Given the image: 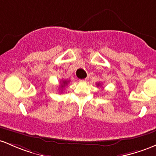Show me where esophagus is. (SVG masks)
<instances>
[{"instance_id":"1","label":"esophagus","mask_w":156,"mask_h":156,"mask_svg":"<svg viewBox=\"0 0 156 156\" xmlns=\"http://www.w3.org/2000/svg\"><path fill=\"white\" fill-rule=\"evenodd\" d=\"M87 80V78H86V79H83V80H80V82H83V83H84V82H86Z\"/></svg>"}]
</instances>
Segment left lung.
Listing matches in <instances>:
<instances>
[{
	"label": "left lung",
	"mask_w": 156,
	"mask_h": 156,
	"mask_svg": "<svg viewBox=\"0 0 156 156\" xmlns=\"http://www.w3.org/2000/svg\"><path fill=\"white\" fill-rule=\"evenodd\" d=\"M99 85H100V84H99V83L97 84V86H99Z\"/></svg>",
	"instance_id": "left-lung-1"
}]
</instances>
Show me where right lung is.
I'll list each match as a JSON object with an SVG mask.
<instances>
[{"mask_svg": "<svg viewBox=\"0 0 156 156\" xmlns=\"http://www.w3.org/2000/svg\"><path fill=\"white\" fill-rule=\"evenodd\" d=\"M69 82V80H63V81L62 80V84H61V85H60V89H61L60 90H62L63 87L68 85Z\"/></svg>", "mask_w": 156, "mask_h": 156, "instance_id": "obj_1", "label": "right lung"}]
</instances>
